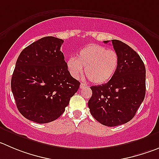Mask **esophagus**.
Returning <instances> with one entry per match:
<instances>
[{"mask_svg": "<svg viewBox=\"0 0 159 159\" xmlns=\"http://www.w3.org/2000/svg\"><path fill=\"white\" fill-rule=\"evenodd\" d=\"M85 86H87V85L85 84H84V83H81V84H80V88L81 89H83L84 87H85Z\"/></svg>", "mask_w": 159, "mask_h": 159, "instance_id": "1", "label": "esophagus"}]
</instances>
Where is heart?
<instances>
[{"instance_id":"1","label":"heart","mask_w":159,"mask_h":159,"mask_svg":"<svg viewBox=\"0 0 159 159\" xmlns=\"http://www.w3.org/2000/svg\"><path fill=\"white\" fill-rule=\"evenodd\" d=\"M119 56L117 52L107 49L103 45L91 44L81 48L76 57H70L66 66L74 78L82 73L83 66L88 78L95 84H103L109 81L117 70Z\"/></svg>"}]
</instances>
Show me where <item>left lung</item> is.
I'll use <instances>...</instances> for the list:
<instances>
[{
	"label": "left lung",
	"instance_id": "1",
	"mask_svg": "<svg viewBox=\"0 0 159 159\" xmlns=\"http://www.w3.org/2000/svg\"><path fill=\"white\" fill-rule=\"evenodd\" d=\"M111 41L119 56L118 66L107 83L90 87L93 95L88 103L93 118L110 127L129 121L146 93V69L141 58L125 43Z\"/></svg>",
	"mask_w": 159,
	"mask_h": 159
}]
</instances>
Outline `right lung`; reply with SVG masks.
Returning a JSON list of instances; mask_svg holds the SVG:
<instances>
[{
    "label": "right lung",
    "mask_w": 159,
    "mask_h": 159,
    "mask_svg": "<svg viewBox=\"0 0 159 159\" xmlns=\"http://www.w3.org/2000/svg\"><path fill=\"white\" fill-rule=\"evenodd\" d=\"M63 40L44 37L21 52L11 81L16 107L23 117L39 124L64 112L80 82L70 74L60 51Z\"/></svg>",
    "instance_id": "1"
}]
</instances>
